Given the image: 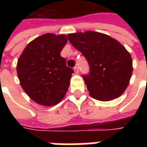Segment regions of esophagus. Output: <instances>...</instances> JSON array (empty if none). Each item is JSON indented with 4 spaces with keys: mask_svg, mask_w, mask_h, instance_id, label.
I'll return each mask as SVG.
<instances>
[{
    "mask_svg": "<svg viewBox=\"0 0 147 147\" xmlns=\"http://www.w3.org/2000/svg\"><path fill=\"white\" fill-rule=\"evenodd\" d=\"M74 71H75V73L76 74H78L79 73V69H78V67H75L74 68Z\"/></svg>",
    "mask_w": 147,
    "mask_h": 147,
    "instance_id": "esophagus-1",
    "label": "esophagus"
}]
</instances>
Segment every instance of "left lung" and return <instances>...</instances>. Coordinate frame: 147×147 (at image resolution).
Masks as SVG:
<instances>
[{
  "label": "left lung",
  "instance_id": "obj_1",
  "mask_svg": "<svg viewBox=\"0 0 147 147\" xmlns=\"http://www.w3.org/2000/svg\"><path fill=\"white\" fill-rule=\"evenodd\" d=\"M68 39L88 62L89 74L82 77L90 95L102 101L121 96L133 72L127 50L110 36L98 32L70 33Z\"/></svg>",
  "mask_w": 147,
  "mask_h": 147
}]
</instances>
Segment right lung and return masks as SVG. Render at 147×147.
I'll list each match as a JSON object with an SVG mask.
<instances>
[{"label":"right lung","instance_id":"right-lung-1","mask_svg":"<svg viewBox=\"0 0 147 147\" xmlns=\"http://www.w3.org/2000/svg\"><path fill=\"white\" fill-rule=\"evenodd\" d=\"M67 40L63 34L46 33L31 41L17 61L22 88L39 105H57L68 91L74 71L60 55Z\"/></svg>","mask_w":147,"mask_h":147}]
</instances>
